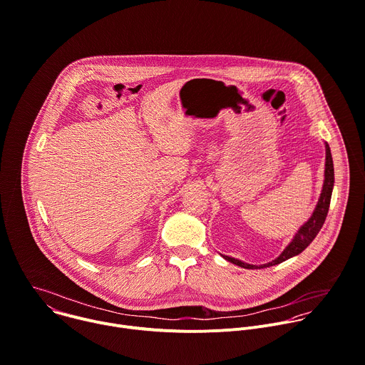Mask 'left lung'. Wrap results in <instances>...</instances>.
<instances>
[{"mask_svg":"<svg viewBox=\"0 0 365 365\" xmlns=\"http://www.w3.org/2000/svg\"><path fill=\"white\" fill-rule=\"evenodd\" d=\"M332 187H334V164H332V157H331V150L329 145L325 143V171H324V185H322V191L319 195V200L317 202V207L312 212V215L309 217V220L297 231V234L294 235V238L291 240V242L285 247V250L271 262L262 264V265H252V264H247L241 259L228 257V255H222L227 261L247 268V269H254V268H264V267H272L277 265L291 257L298 255L299 252H302L311 242L312 240L317 237V234L319 232L321 227L324 225V221L327 218L328 214V208H329V201H331V194H332Z\"/></svg>","mask_w":365,"mask_h":365,"instance_id":"1","label":"left lung"}]
</instances>
